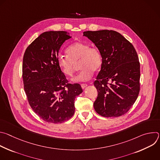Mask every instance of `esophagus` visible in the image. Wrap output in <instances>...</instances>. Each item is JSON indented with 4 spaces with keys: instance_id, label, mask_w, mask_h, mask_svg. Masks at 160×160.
<instances>
[{
    "instance_id": "esophagus-1",
    "label": "esophagus",
    "mask_w": 160,
    "mask_h": 160,
    "mask_svg": "<svg viewBox=\"0 0 160 160\" xmlns=\"http://www.w3.org/2000/svg\"><path fill=\"white\" fill-rule=\"evenodd\" d=\"M87 86V85L85 84V83H82V84H81V87H82V88H85Z\"/></svg>"
}]
</instances>
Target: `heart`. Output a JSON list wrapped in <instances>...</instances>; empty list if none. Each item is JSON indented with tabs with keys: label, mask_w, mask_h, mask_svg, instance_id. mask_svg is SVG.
I'll list each match as a JSON object with an SVG mask.
<instances>
[{
	"label": "heart",
	"mask_w": 160,
	"mask_h": 160,
	"mask_svg": "<svg viewBox=\"0 0 160 160\" xmlns=\"http://www.w3.org/2000/svg\"><path fill=\"white\" fill-rule=\"evenodd\" d=\"M66 56H59L58 66L62 72L68 77H73L76 64L79 62L81 72L73 80L88 81L92 78L94 71H98L102 64V57L99 50L85 42H77L70 45L66 49Z\"/></svg>",
	"instance_id": "obj_1"
}]
</instances>
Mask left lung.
I'll use <instances>...</instances> for the list:
<instances>
[{
	"label": "left lung",
	"mask_w": 160,
	"mask_h": 160,
	"mask_svg": "<svg viewBox=\"0 0 160 160\" xmlns=\"http://www.w3.org/2000/svg\"><path fill=\"white\" fill-rule=\"evenodd\" d=\"M83 36L95 44L102 57L101 70L94 83L98 92L94 109L104 117L122 116L133 106L139 93L138 54L132 44L115 31H87Z\"/></svg>",
	"instance_id": "obj_1"
}]
</instances>
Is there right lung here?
I'll use <instances>...</instances> for the list:
<instances>
[{
  "mask_svg": "<svg viewBox=\"0 0 160 160\" xmlns=\"http://www.w3.org/2000/svg\"><path fill=\"white\" fill-rule=\"evenodd\" d=\"M72 38L64 31L45 32L26 49L22 60V79L29 104L43 120L61 123L75 112V99L83 90L78 83H68L58 66L62 43Z\"/></svg>",
  "mask_w": 160,
  "mask_h": 160,
  "instance_id": "right-lung-1",
  "label": "right lung"
}]
</instances>
